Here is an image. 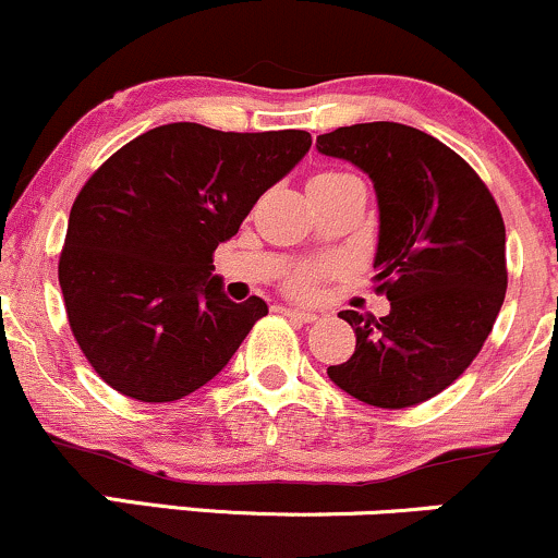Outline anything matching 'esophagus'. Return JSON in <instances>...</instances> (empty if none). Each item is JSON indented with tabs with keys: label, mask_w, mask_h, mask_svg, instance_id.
Wrapping results in <instances>:
<instances>
[{
	"label": "esophagus",
	"mask_w": 558,
	"mask_h": 558,
	"mask_svg": "<svg viewBox=\"0 0 558 558\" xmlns=\"http://www.w3.org/2000/svg\"><path fill=\"white\" fill-rule=\"evenodd\" d=\"M281 313H284V316H290V318H295V322H300V324H313V322H318V313H313V311L281 308Z\"/></svg>",
	"instance_id": "obj_1"
}]
</instances>
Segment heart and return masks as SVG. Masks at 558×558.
<instances>
[{
  "label": "heart",
  "mask_w": 558,
  "mask_h": 558,
  "mask_svg": "<svg viewBox=\"0 0 558 558\" xmlns=\"http://www.w3.org/2000/svg\"><path fill=\"white\" fill-rule=\"evenodd\" d=\"M322 177H340V173H322ZM308 277H300L298 281H295V287H305V284H308Z\"/></svg>",
  "instance_id": "1"
}]
</instances>
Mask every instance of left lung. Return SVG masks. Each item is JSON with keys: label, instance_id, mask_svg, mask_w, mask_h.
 I'll return each instance as SVG.
<instances>
[{"label": "left lung", "instance_id": "1", "mask_svg": "<svg viewBox=\"0 0 558 558\" xmlns=\"http://www.w3.org/2000/svg\"><path fill=\"white\" fill-rule=\"evenodd\" d=\"M316 149L353 162L379 205L374 255L390 313L342 311L355 353L327 374L377 409H409L442 392L485 345L506 298V229L464 158L403 123H355L316 136Z\"/></svg>", "mask_w": 558, "mask_h": 558}]
</instances>
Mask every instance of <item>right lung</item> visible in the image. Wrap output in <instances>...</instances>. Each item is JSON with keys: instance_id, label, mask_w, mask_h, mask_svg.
I'll use <instances>...</instances> for the list:
<instances>
[{"instance_id": "obj_1", "label": "right lung", "mask_w": 558, "mask_h": 558, "mask_svg": "<svg viewBox=\"0 0 558 558\" xmlns=\"http://www.w3.org/2000/svg\"><path fill=\"white\" fill-rule=\"evenodd\" d=\"M308 149L298 129L168 123L94 171L71 208L58 274L73 337L112 390L171 403L227 366L268 305L223 295L213 250Z\"/></svg>"}]
</instances>
